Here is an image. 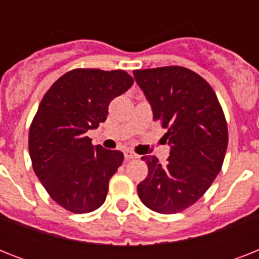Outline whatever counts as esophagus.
Returning a JSON list of instances; mask_svg holds the SVG:
<instances>
[{"label": "esophagus", "instance_id": "obj_1", "mask_svg": "<svg viewBox=\"0 0 259 259\" xmlns=\"http://www.w3.org/2000/svg\"><path fill=\"white\" fill-rule=\"evenodd\" d=\"M125 158L126 160H134V158H138V154H136L133 152V150H130V149H126L125 152Z\"/></svg>", "mask_w": 259, "mask_h": 259}]
</instances>
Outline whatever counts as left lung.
Segmentation results:
<instances>
[{"label": "left lung", "instance_id": "8db88e82", "mask_svg": "<svg viewBox=\"0 0 259 259\" xmlns=\"http://www.w3.org/2000/svg\"><path fill=\"white\" fill-rule=\"evenodd\" d=\"M133 74L170 145L165 166L156 156L141 158L148 176L137 185L138 196L158 213L181 212L204 195L221 172L229 142L225 113L212 87L185 67Z\"/></svg>", "mask_w": 259, "mask_h": 259}]
</instances>
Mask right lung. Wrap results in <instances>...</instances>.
Instances as JSON below:
<instances>
[{"label":"right lung","instance_id":"right-lung-1","mask_svg":"<svg viewBox=\"0 0 259 259\" xmlns=\"http://www.w3.org/2000/svg\"><path fill=\"white\" fill-rule=\"evenodd\" d=\"M133 83L122 70L76 68L42 97L29 127L30 160L48 195L67 211L91 212L105 203L123 154L94 146L86 133L106 121L110 102Z\"/></svg>","mask_w":259,"mask_h":259}]
</instances>
